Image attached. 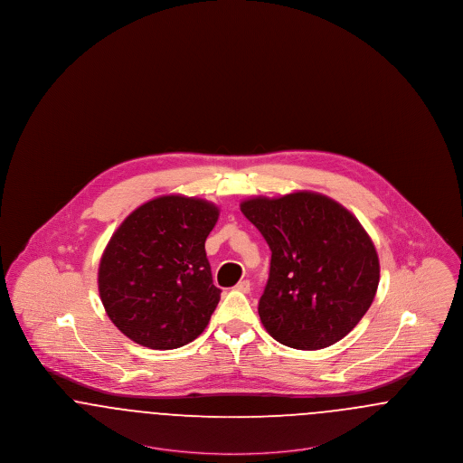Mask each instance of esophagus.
I'll return each mask as SVG.
<instances>
[{"label": "esophagus", "instance_id": "1", "mask_svg": "<svg viewBox=\"0 0 463 463\" xmlns=\"http://www.w3.org/2000/svg\"><path fill=\"white\" fill-rule=\"evenodd\" d=\"M236 289H238V291H241V293H248V291L251 289V285H250V281H248V279H242V281H240V283L236 285Z\"/></svg>", "mask_w": 463, "mask_h": 463}]
</instances>
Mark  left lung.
<instances>
[{"instance_id": "obj_1", "label": "left lung", "mask_w": 463, "mask_h": 463, "mask_svg": "<svg viewBox=\"0 0 463 463\" xmlns=\"http://www.w3.org/2000/svg\"><path fill=\"white\" fill-rule=\"evenodd\" d=\"M240 206L272 251L259 302L265 330L298 351L342 340L372 306L380 281L363 225L335 199L310 191L244 199Z\"/></svg>"}]
</instances>
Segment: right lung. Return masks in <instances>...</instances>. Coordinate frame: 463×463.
I'll return each mask as SVG.
<instances>
[{
    "mask_svg": "<svg viewBox=\"0 0 463 463\" xmlns=\"http://www.w3.org/2000/svg\"><path fill=\"white\" fill-rule=\"evenodd\" d=\"M219 208L204 199L159 196L133 210L112 234L99 267V293L114 326L156 351L204 331L221 300L204 241Z\"/></svg>",
    "mask_w": 463,
    "mask_h": 463,
    "instance_id": "obj_1",
    "label": "right lung"
}]
</instances>
